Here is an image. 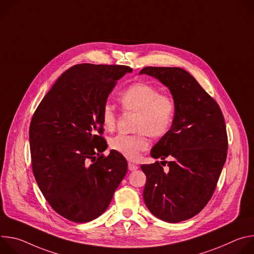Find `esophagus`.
<instances>
[{
	"mask_svg": "<svg viewBox=\"0 0 254 254\" xmlns=\"http://www.w3.org/2000/svg\"><path fill=\"white\" fill-rule=\"evenodd\" d=\"M137 168H138L137 165H135L134 163L128 162V170H129V171H134V170H136Z\"/></svg>",
	"mask_w": 254,
	"mask_h": 254,
	"instance_id": "34e87169",
	"label": "esophagus"
}]
</instances>
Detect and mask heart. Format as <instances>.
<instances>
[{"mask_svg": "<svg viewBox=\"0 0 254 254\" xmlns=\"http://www.w3.org/2000/svg\"><path fill=\"white\" fill-rule=\"evenodd\" d=\"M120 101L126 112L136 114L134 134L120 133L110 140L112 150L127 159L136 160L140 153L150 147L149 135L161 137L172 127L176 116L174 98L152 84L136 82L120 94ZM118 117L113 105L105 103L101 110V122L106 130H114Z\"/></svg>", "mask_w": 254, "mask_h": 254, "instance_id": "1", "label": "heart"}]
</instances>
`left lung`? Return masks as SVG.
Wrapping results in <instances>:
<instances>
[{
	"mask_svg": "<svg viewBox=\"0 0 254 254\" xmlns=\"http://www.w3.org/2000/svg\"><path fill=\"white\" fill-rule=\"evenodd\" d=\"M139 74L162 82L176 102L171 129L151 151L155 159H172L163 161L169 171L159 162L140 166L147 176L143 200L159 219L184 221L207 205L218 182L228 149L224 117L218 103L182 68L149 66Z\"/></svg>",
	"mask_w": 254,
	"mask_h": 254,
	"instance_id": "1",
	"label": "left lung"
}]
</instances>
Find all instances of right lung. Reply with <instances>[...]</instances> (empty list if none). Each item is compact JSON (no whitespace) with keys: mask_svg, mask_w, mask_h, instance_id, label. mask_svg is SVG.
<instances>
[{"mask_svg":"<svg viewBox=\"0 0 254 254\" xmlns=\"http://www.w3.org/2000/svg\"><path fill=\"white\" fill-rule=\"evenodd\" d=\"M124 65L77 64L61 74L34 113L32 170L43 196L64 218L89 222L111 204L127 172L125 157L107 148L101 110Z\"/></svg>","mask_w":254,"mask_h":254,"instance_id":"obj_1","label":"right lung"}]
</instances>
